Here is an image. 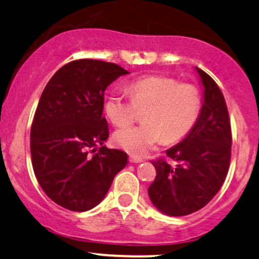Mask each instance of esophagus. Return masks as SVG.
<instances>
[{
	"instance_id": "1",
	"label": "esophagus",
	"mask_w": 259,
	"mask_h": 259,
	"mask_svg": "<svg viewBox=\"0 0 259 259\" xmlns=\"http://www.w3.org/2000/svg\"><path fill=\"white\" fill-rule=\"evenodd\" d=\"M130 161L132 163H142L143 161V158H140V157H136V155H130Z\"/></svg>"
}]
</instances>
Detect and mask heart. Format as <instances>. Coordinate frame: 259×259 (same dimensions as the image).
<instances>
[{
    "instance_id": "1",
    "label": "heart",
    "mask_w": 259,
    "mask_h": 259,
    "mask_svg": "<svg viewBox=\"0 0 259 259\" xmlns=\"http://www.w3.org/2000/svg\"><path fill=\"white\" fill-rule=\"evenodd\" d=\"M130 98L113 93L105 102V111L114 125L127 126L145 110L140 125L116 133L114 141L132 154L141 155L165 138L179 141L191 132L200 113L201 99L198 87L179 82L172 77L149 76L127 87Z\"/></svg>"
}]
</instances>
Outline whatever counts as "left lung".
Instances as JSON below:
<instances>
[{"label":"left lung","instance_id":"obj_1","mask_svg":"<svg viewBox=\"0 0 259 259\" xmlns=\"http://www.w3.org/2000/svg\"><path fill=\"white\" fill-rule=\"evenodd\" d=\"M204 85L200 116L188 136L153 160L157 176L148 195L158 210L186 216L200 210L219 193L229 170L232 127L217 83L197 67Z\"/></svg>","mask_w":259,"mask_h":259}]
</instances>
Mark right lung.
<instances>
[{
  "mask_svg": "<svg viewBox=\"0 0 259 259\" xmlns=\"http://www.w3.org/2000/svg\"><path fill=\"white\" fill-rule=\"evenodd\" d=\"M126 73L113 62L73 60L40 95L31 125L32 167L46 194L67 210L96 206L126 165L125 152L102 146L110 135L102 116L105 90Z\"/></svg>",
  "mask_w": 259,
  "mask_h": 259,
  "instance_id": "add662e5",
  "label": "right lung"
}]
</instances>
